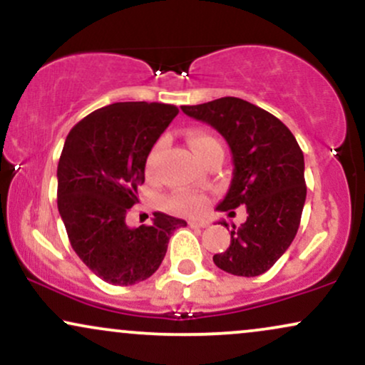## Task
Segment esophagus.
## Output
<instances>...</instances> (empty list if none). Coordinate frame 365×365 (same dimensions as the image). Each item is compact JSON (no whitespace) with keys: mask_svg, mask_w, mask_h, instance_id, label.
Here are the masks:
<instances>
[{"mask_svg":"<svg viewBox=\"0 0 365 365\" xmlns=\"http://www.w3.org/2000/svg\"><path fill=\"white\" fill-rule=\"evenodd\" d=\"M188 225L192 226V228H206L207 223L204 220H188Z\"/></svg>","mask_w":365,"mask_h":365,"instance_id":"obj_1","label":"esophagus"}]
</instances>
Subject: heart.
I'll return each mask as SVG.
<instances>
[{
  "mask_svg": "<svg viewBox=\"0 0 365 365\" xmlns=\"http://www.w3.org/2000/svg\"><path fill=\"white\" fill-rule=\"evenodd\" d=\"M188 144H190L192 150L195 153V156H202L204 153L212 148H221L220 140L216 139V137L209 135L206 132H192L190 135H188ZM159 154V145L153 149V153L149 154V159H148V166L154 165V161H156ZM165 206L170 209V211L173 212H178V215H195V212H200L206 206V200L202 199V197L199 195H190V194H177L173 197H170V199H166Z\"/></svg>",
  "mask_w": 365,
  "mask_h": 365,
  "instance_id": "1",
  "label": "heart"
}]
</instances>
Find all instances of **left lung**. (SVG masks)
Wrapping results in <instances>:
<instances>
[{"instance_id": "left-lung-1", "label": "left lung", "mask_w": 365, "mask_h": 365, "mask_svg": "<svg viewBox=\"0 0 365 365\" xmlns=\"http://www.w3.org/2000/svg\"><path fill=\"white\" fill-rule=\"evenodd\" d=\"M182 111L211 125L232 150V183L216 209L245 206L249 215L238 228L232 225L230 247L212 261L235 276L266 273L287 252L302 217L307 195L302 149L287 125L240 98L182 106Z\"/></svg>"}]
</instances>
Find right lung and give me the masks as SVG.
<instances>
[{
  "label": "right lung",
  "mask_w": 365,
  "mask_h": 365,
  "mask_svg": "<svg viewBox=\"0 0 365 365\" xmlns=\"http://www.w3.org/2000/svg\"><path fill=\"white\" fill-rule=\"evenodd\" d=\"M178 108L115 103L70 130L58 163V211L82 262L106 283L128 287L161 266L173 232L187 223L154 212L153 225L130 228L128 209L144 183L145 161Z\"/></svg>",
  "instance_id": "obj_1"
}]
</instances>
